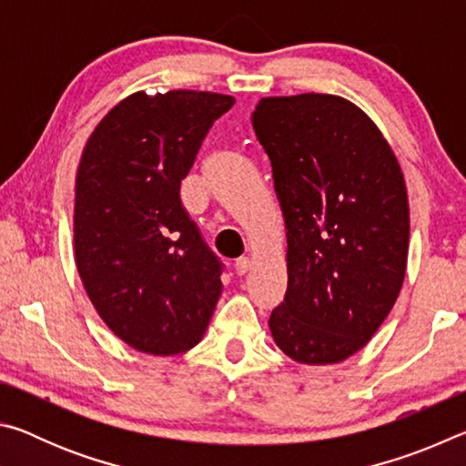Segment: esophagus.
Instances as JSON below:
<instances>
[{
	"label": "esophagus",
	"mask_w": 466,
	"mask_h": 466,
	"mask_svg": "<svg viewBox=\"0 0 466 466\" xmlns=\"http://www.w3.org/2000/svg\"><path fill=\"white\" fill-rule=\"evenodd\" d=\"M250 269V258L248 257H240V258H236V263H234V271L238 273V275H244Z\"/></svg>",
	"instance_id": "obj_1"
}]
</instances>
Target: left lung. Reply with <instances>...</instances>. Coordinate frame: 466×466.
<instances>
[{
	"label": "left lung",
	"mask_w": 466,
	"mask_h": 466,
	"mask_svg": "<svg viewBox=\"0 0 466 466\" xmlns=\"http://www.w3.org/2000/svg\"><path fill=\"white\" fill-rule=\"evenodd\" d=\"M288 230V291L269 327L299 364H335L389 317L407 269L409 203L376 125L330 94L263 98L250 116Z\"/></svg>",
	"instance_id": "8db88e82"
}]
</instances>
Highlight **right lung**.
<instances>
[{
	"mask_svg": "<svg viewBox=\"0 0 466 466\" xmlns=\"http://www.w3.org/2000/svg\"><path fill=\"white\" fill-rule=\"evenodd\" d=\"M224 94H131L98 123L76 178V265L94 309L125 343L175 356L201 341L224 263L180 201Z\"/></svg>",
	"mask_w": 466,
	"mask_h": 466,
	"instance_id": "1",
	"label": "right lung"
}]
</instances>
